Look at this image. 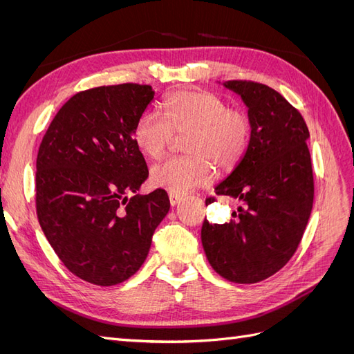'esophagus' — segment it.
<instances>
[{"instance_id": "34e87169", "label": "esophagus", "mask_w": 354, "mask_h": 354, "mask_svg": "<svg viewBox=\"0 0 354 354\" xmlns=\"http://www.w3.org/2000/svg\"><path fill=\"white\" fill-rule=\"evenodd\" d=\"M169 202H171V205L173 207H176V205H178V203L181 202V199H183V196L181 195H178V194H173V192H169Z\"/></svg>"}]
</instances>
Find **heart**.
<instances>
[{
    "label": "heart",
    "mask_w": 354,
    "mask_h": 354,
    "mask_svg": "<svg viewBox=\"0 0 354 354\" xmlns=\"http://www.w3.org/2000/svg\"><path fill=\"white\" fill-rule=\"evenodd\" d=\"M190 155L169 158L152 168V183L173 194L208 185L212 165L220 171L236 168L248 152L252 137L251 115L229 108L221 95L208 90H181L169 95L165 115L145 111L134 125V140L152 159L164 156L177 134Z\"/></svg>",
    "instance_id": "1"
}]
</instances>
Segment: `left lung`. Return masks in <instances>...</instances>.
<instances>
[{
  "label": "left lung",
  "mask_w": 354,
  "mask_h": 354,
  "mask_svg": "<svg viewBox=\"0 0 354 354\" xmlns=\"http://www.w3.org/2000/svg\"><path fill=\"white\" fill-rule=\"evenodd\" d=\"M252 120L248 152L216 195L239 199L230 223L202 224L212 269L227 281L257 283L291 260L304 234L315 198L308 128L282 94L264 84L232 80ZM216 198H207V205Z\"/></svg>",
  "instance_id": "8db88e82"
}]
</instances>
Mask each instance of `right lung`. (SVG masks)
<instances>
[{"label":"right lung","mask_w":354,"mask_h":354,"mask_svg":"<svg viewBox=\"0 0 354 354\" xmlns=\"http://www.w3.org/2000/svg\"><path fill=\"white\" fill-rule=\"evenodd\" d=\"M153 95L151 85L136 82L80 91L42 137L38 221L60 261L85 282L112 286L131 277L169 209L162 189L136 195L149 169L134 125Z\"/></svg>","instance_id":"1"}]
</instances>
